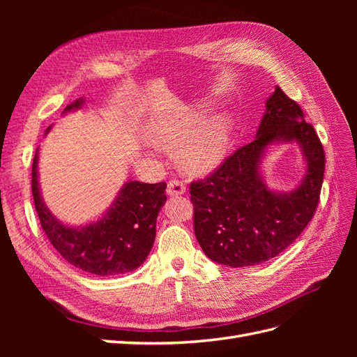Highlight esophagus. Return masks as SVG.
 Instances as JSON below:
<instances>
[{
    "instance_id": "esophagus-1",
    "label": "esophagus",
    "mask_w": 357,
    "mask_h": 357,
    "mask_svg": "<svg viewBox=\"0 0 357 357\" xmlns=\"http://www.w3.org/2000/svg\"><path fill=\"white\" fill-rule=\"evenodd\" d=\"M186 192V185L178 180H171L167 186V193L169 197H178Z\"/></svg>"
}]
</instances>
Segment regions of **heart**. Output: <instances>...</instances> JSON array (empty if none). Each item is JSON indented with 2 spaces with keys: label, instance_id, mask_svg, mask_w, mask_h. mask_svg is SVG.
<instances>
[{
  "label": "heart",
  "instance_id": "obj_1",
  "mask_svg": "<svg viewBox=\"0 0 357 357\" xmlns=\"http://www.w3.org/2000/svg\"><path fill=\"white\" fill-rule=\"evenodd\" d=\"M207 112L208 104H199L155 113L143 126L144 138L150 146L162 150L177 147V162L189 174H208L229 152L234 119L220 112L202 123Z\"/></svg>",
  "mask_w": 357,
  "mask_h": 357
}]
</instances>
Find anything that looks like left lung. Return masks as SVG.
I'll use <instances>...</instances> for the list:
<instances>
[{
  "label": "left lung",
  "instance_id": "1",
  "mask_svg": "<svg viewBox=\"0 0 357 357\" xmlns=\"http://www.w3.org/2000/svg\"><path fill=\"white\" fill-rule=\"evenodd\" d=\"M296 142L306 172L291 191L266 185L261 164L273 145ZM325 172L320 139L301 107L275 86L252 143L236 150L204 181L190 185L197 240L211 261L243 268L275 257L314 215Z\"/></svg>",
  "mask_w": 357,
  "mask_h": 357
}]
</instances>
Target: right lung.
Here are the masks:
<instances>
[{
    "label": "right lung",
    "instance_id": "obj_1",
    "mask_svg": "<svg viewBox=\"0 0 357 357\" xmlns=\"http://www.w3.org/2000/svg\"><path fill=\"white\" fill-rule=\"evenodd\" d=\"M83 104L84 98L75 100L63 109V114L80 110ZM165 189L167 183L129 180L101 218L74 226L61 222L43 199L38 147L32 164V197L49 241L73 266L101 277L131 273L146 261L155 243L158 214L167 201Z\"/></svg>",
    "mask_w": 357,
    "mask_h": 357
}]
</instances>
